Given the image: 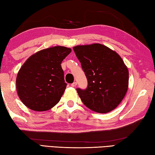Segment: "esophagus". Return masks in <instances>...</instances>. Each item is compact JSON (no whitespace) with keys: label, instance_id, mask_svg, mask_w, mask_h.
Returning <instances> with one entry per match:
<instances>
[{"label":"esophagus","instance_id":"34e87169","mask_svg":"<svg viewBox=\"0 0 155 155\" xmlns=\"http://www.w3.org/2000/svg\"><path fill=\"white\" fill-rule=\"evenodd\" d=\"M76 86H77V82H73V83L71 84V87H75Z\"/></svg>","mask_w":155,"mask_h":155}]
</instances>
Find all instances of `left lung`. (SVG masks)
<instances>
[{
  "mask_svg": "<svg viewBox=\"0 0 155 155\" xmlns=\"http://www.w3.org/2000/svg\"><path fill=\"white\" fill-rule=\"evenodd\" d=\"M73 49L88 80L85 90L77 88L81 100L95 112H110L121 103L128 88V69L122 58L99 43Z\"/></svg>",
  "mask_w": 155,
  "mask_h": 155,
  "instance_id": "1",
  "label": "left lung"
}]
</instances>
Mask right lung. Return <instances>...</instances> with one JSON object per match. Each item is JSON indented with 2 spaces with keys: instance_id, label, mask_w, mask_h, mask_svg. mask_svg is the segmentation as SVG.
I'll return each instance as SVG.
<instances>
[{
  "instance_id": "add662e5",
  "label": "right lung",
  "mask_w": 155,
  "mask_h": 155,
  "mask_svg": "<svg viewBox=\"0 0 155 155\" xmlns=\"http://www.w3.org/2000/svg\"><path fill=\"white\" fill-rule=\"evenodd\" d=\"M71 49L55 46L31 55L16 77L20 100L31 110L45 111L59 102L67 87L61 63Z\"/></svg>"
}]
</instances>
